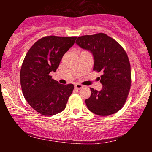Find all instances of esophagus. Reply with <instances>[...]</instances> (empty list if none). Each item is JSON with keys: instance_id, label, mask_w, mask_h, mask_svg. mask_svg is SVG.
Returning <instances> with one entry per match:
<instances>
[{"instance_id": "obj_1", "label": "esophagus", "mask_w": 152, "mask_h": 152, "mask_svg": "<svg viewBox=\"0 0 152 152\" xmlns=\"http://www.w3.org/2000/svg\"><path fill=\"white\" fill-rule=\"evenodd\" d=\"M75 88L76 89H77V90H80V89L83 88V86L82 84H75Z\"/></svg>"}]
</instances>
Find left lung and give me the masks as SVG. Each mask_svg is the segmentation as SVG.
<instances>
[{"mask_svg":"<svg viewBox=\"0 0 152 152\" xmlns=\"http://www.w3.org/2000/svg\"><path fill=\"white\" fill-rule=\"evenodd\" d=\"M77 45L92 54L93 70L102 72L101 91L91 88V95L85 100L89 111L107 116L118 112L125 103L131 86V66L121 45L104 33L85 35L77 39Z\"/></svg>","mask_w":152,"mask_h":152,"instance_id":"left-lung-1","label":"left lung"}]
</instances>
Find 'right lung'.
<instances>
[{
  "label": "right lung",
  "instance_id": "obj_1",
  "mask_svg": "<svg viewBox=\"0 0 152 152\" xmlns=\"http://www.w3.org/2000/svg\"><path fill=\"white\" fill-rule=\"evenodd\" d=\"M77 38L43 37L26 54L20 72L22 91L31 107L41 115H53L65 109L73 84H59L50 73L57 70L64 54Z\"/></svg>",
  "mask_w": 152,
  "mask_h": 152
}]
</instances>
